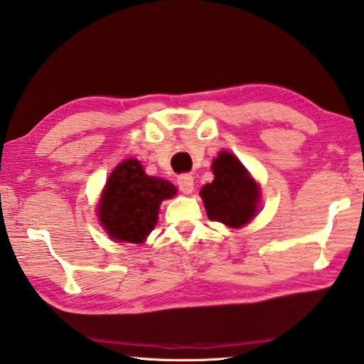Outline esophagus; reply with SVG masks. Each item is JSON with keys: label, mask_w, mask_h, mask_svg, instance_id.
I'll return each instance as SVG.
<instances>
[{"label": "esophagus", "mask_w": 364, "mask_h": 364, "mask_svg": "<svg viewBox=\"0 0 364 364\" xmlns=\"http://www.w3.org/2000/svg\"><path fill=\"white\" fill-rule=\"evenodd\" d=\"M176 184L183 194H191L194 191V176L189 173H183L176 178Z\"/></svg>", "instance_id": "34e87169"}]
</instances>
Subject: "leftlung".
I'll return each instance as SVG.
<instances>
[{
    "label": "left lung",
    "mask_w": 364,
    "mask_h": 364,
    "mask_svg": "<svg viewBox=\"0 0 364 364\" xmlns=\"http://www.w3.org/2000/svg\"><path fill=\"white\" fill-rule=\"evenodd\" d=\"M215 180L200 191L210 220L229 227L247 224L257 211L259 186L246 168L230 153H220L213 161Z\"/></svg>",
    "instance_id": "left-lung-1"
}]
</instances>
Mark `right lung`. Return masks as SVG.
Returning a JSON list of instances; mask_svg holds the SVG:
<instances>
[{
	"label": "right lung",
	"instance_id": "add662e5",
	"mask_svg": "<svg viewBox=\"0 0 364 364\" xmlns=\"http://www.w3.org/2000/svg\"><path fill=\"white\" fill-rule=\"evenodd\" d=\"M176 194L172 183L145 175L139 161L113 170L99 206V219L113 240L141 243L154 229L159 205Z\"/></svg>",
	"mask_w": 364,
	"mask_h": 364
}]
</instances>
